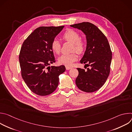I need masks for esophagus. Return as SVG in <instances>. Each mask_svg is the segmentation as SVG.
Here are the masks:
<instances>
[{
	"instance_id": "34e87169",
	"label": "esophagus",
	"mask_w": 132,
	"mask_h": 132,
	"mask_svg": "<svg viewBox=\"0 0 132 132\" xmlns=\"http://www.w3.org/2000/svg\"><path fill=\"white\" fill-rule=\"evenodd\" d=\"M72 67H70V66H66V69L67 70H69L70 69H71Z\"/></svg>"
}]
</instances>
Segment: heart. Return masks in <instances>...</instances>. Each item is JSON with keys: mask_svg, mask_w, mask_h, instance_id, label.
Here are the masks:
<instances>
[{"mask_svg": "<svg viewBox=\"0 0 132 132\" xmlns=\"http://www.w3.org/2000/svg\"><path fill=\"white\" fill-rule=\"evenodd\" d=\"M62 39L64 41L72 43V51H75L78 53H82L86 48V41L80 37L79 33L73 29H68L63 34ZM51 48L56 54H59L61 51V44L57 39H54L51 43ZM78 55L73 52L71 54H63L59 58V63L65 66H70L73 62L78 60Z\"/></svg>", "mask_w": 132, "mask_h": 132, "instance_id": "1", "label": "heart"}]
</instances>
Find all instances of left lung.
Returning a JSON list of instances; mask_svg holds the SVG:
<instances>
[{"label":"left lung","instance_id":"1","mask_svg":"<svg viewBox=\"0 0 132 132\" xmlns=\"http://www.w3.org/2000/svg\"><path fill=\"white\" fill-rule=\"evenodd\" d=\"M70 27L81 30L86 35V50L80 62L90 66L86 71L77 68L79 74L76 84L84 92L96 91L102 87L110 74L112 56L109 42L99 28L91 23L84 22Z\"/></svg>","mask_w":132,"mask_h":132}]
</instances>
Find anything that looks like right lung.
<instances>
[{
	"mask_svg": "<svg viewBox=\"0 0 132 132\" xmlns=\"http://www.w3.org/2000/svg\"><path fill=\"white\" fill-rule=\"evenodd\" d=\"M64 26L41 27L23 42L19 54L21 76L29 88L36 95H50L57 88L59 76L65 66H48L55 62L51 43Z\"/></svg>",
	"mask_w": 132,
	"mask_h": 132,
	"instance_id": "1",
	"label": "right lung"
}]
</instances>
